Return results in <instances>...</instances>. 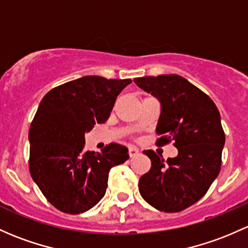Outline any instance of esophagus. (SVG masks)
<instances>
[{"instance_id":"esophagus-1","label":"esophagus","mask_w":248,"mask_h":248,"mask_svg":"<svg viewBox=\"0 0 248 248\" xmlns=\"http://www.w3.org/2000/svg\"><path fill=\"white\" fill-rule=\"evenodd\" d=\"M140 153V151L138 150L135 146H131V147L128 148V155L129 157H135V155H138Z\"/></svg>"}]
</instances>
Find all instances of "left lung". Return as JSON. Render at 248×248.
Here are the masks:
<instances>
[{"label":"left lung","mask_w":248,"mask_h":248,"mask_svg":"<svg viewBox=\"0 0 248 248\" xmlns=\"http://www.w3.org/2000/svg\"><path fill=\"white\" fill-rule=\"evenodd\" d=\"M134 83L161 103L155 144L173 141L178 150L166 161L144 151L151 169L140 177V195L160 212H182L204 196L220 172L225 145L220 113L207 93L177 75L140 77Z\"/></svg>","instance_id":"obj_1"}]
</instances>
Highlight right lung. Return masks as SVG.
<instances>
[{"label":"right lung","instance_id":"add662e5","mask_svg":"<svg viewBox=\"0 0 248 248\" xmlns=\"http://www.w3.org/2000/svg\"><path fill=\"white\" fill-rule=\"evenodd\" d=\"M132 79L85 76L49 90L31 124L30 172L47 201L62 213L80 214L106 194L109 171L128 159L126 146L85 151V133L108 120L117 95Z\"/></svg>","mask_w":248,"mask_h":248}]
</instances>
